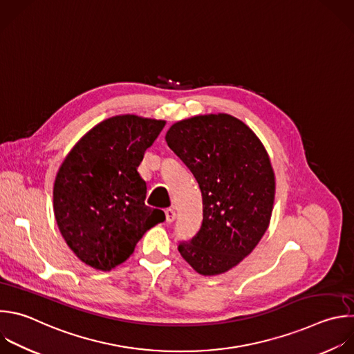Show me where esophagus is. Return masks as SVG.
Segmentation results:
<instances>
[{"label": "esophagus", "mask_w": 354, "mask_h": 354, "mask_svg": "<svg viewBox=\"0 0 354 354\" xmlns=\"http://www.w3.org/2000/svg\"><path fill=\"white\" fill-rule=\"evenodd\" d=\"M175 216H176V214H175V211L172 209V208H167L165 209V218H167V222H174L175 221Z\"/></svg>", "instance_id": "obj_1"}]
</instances>
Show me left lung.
Wrapping results in <instances>:
<instances>
[{
    "instance_id": "obj_1",
    "label": "left lung",
    "mask_w": 354,
    "mask_h": 354,
    "mask_svg": "<svg viewBox=\"0 0 354 354\" xmlns=\"http://www.w3.org/2000/svg\"><path fill=\"white\" fill-rule=\"evenodd\" d=\"M165 140L203 197L201 226L178 250L198 274H223L253 252L270 225L275 197L270 157L254 132L227 113L179 121Z\"/></svg>"
}]
</instances>
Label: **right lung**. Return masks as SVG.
Instances as JSON below:
<instances>
[{
	"label": "right lung",
	"instance_id": "right-lung-1",
	"mask_svg": "<svg viewBox=\"0 0 354 354\" xmlns=\"http://www.w3.org/2000/svg\"><path fill=\"white\" fill-rule=\"evenodd\" d=\"M165 121L136 115L108 118L64 160L54 183V214L69 249L84 264L109 271L127 261L164 211L145 204L138 172Z\"/></svg>",
	"mask_w": 354,
	"mask_h": 354
}]
</instances>
